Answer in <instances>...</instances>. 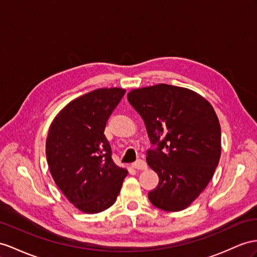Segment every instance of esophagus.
<instances>
[{
    "mask_svg": "<svg viewBox=\"0 0 257 257\" xmlns=\"http://www.w3.org/2000/svg\"><path fill=\"white\" fill-rule=\"evenodd\" d=\"M133 167L135 169H137V170H146L148 168V165H147V163L144 162L143 160H138L137 162H135L133 164Z\"/></svg>",
    "mask_w": 257,
    "mask_h": 257,
    "instance_id": "1",
    "label": "esophagus"
}]
</instances>
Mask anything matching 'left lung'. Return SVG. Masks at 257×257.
Wrapping results in <instances>:
<instances>
[{
    "instance_id": "1",
    "label": "left lung",
    "mask_w": 257,
    "mask_h": 257,
    "mask_svg": "<svg viewBox=\"0 0 257 257\" xmlns=\"http://www.w3.org/2000/svg\"><path fill=\"white\" fill-rule=\"evenodd\" d=\"M128 101L140 114L154 151L148 165L159 175L149 200L157 208H187L212 179L221 153L215 109L196 92L165 83L131 90Z\"/></svg>"
}]
</instances>
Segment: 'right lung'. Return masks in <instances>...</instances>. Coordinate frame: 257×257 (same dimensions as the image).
Masks as SVG:
<instances>
[{"label":"right lung","instance_id":"add662e5","mask_svg":"<svg viewBox=\"0 0 257 257\" xmlns=\"http://www.w3.org/2000/svg\"><path fill=\"white\" fill-rule=\"evenodd\" d=\"M126 90L101 88L69 102L52 121L45 143L50 173L67 200L85 214L116 202L128 170L111 159L104 135Z\"/></svg>","mask_w":257,"mask_h":257}]
</instances>
